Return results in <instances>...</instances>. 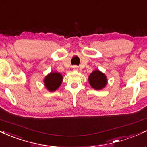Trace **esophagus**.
Instances as JSON below:
<instances>
[{"label": "esophagus", "instance_id": "obj_1", "mask_svg": "<svg viewBox=\"0 0 147 147\" xmlns=\"http://www.w3.org/2000/svg\"><path fill=\"white\" fill-rule=\"evenodd\" d=\"M78 69V68L77 66H74L73 67V70L75 71H77Z\"/></svg>", "mask_w": 147, "mask_h": 147}]
</instances>
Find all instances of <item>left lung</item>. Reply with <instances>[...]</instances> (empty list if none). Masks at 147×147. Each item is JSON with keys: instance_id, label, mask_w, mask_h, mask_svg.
<instances>
[{"instance_id": "obj_1", "label": "left lung", "mask_w": 147, "mask_h": 147, "mask_svg": "<svg viewBox=\"0 0 147 147\" xmlns=\"http://www.w3.org/2000/svg\"><path fill=\"white\" fill-rule=\"evenodd\" d=\"M89 82L91 87L96 90H101L107 84V78L104 73L96 69L89 76Z\"/></svg>"}]
</instances>
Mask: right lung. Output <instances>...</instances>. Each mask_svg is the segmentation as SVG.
Returning <instances> with one entry per match:
<instances>
[{"instance_id":"1","label":"right lung","mask_w":147,"mask_h":147,"mask_svg":"<svg viewBox=\"0 0 147 147\" xmlns=\"http://www.w3.org/2000/svg\"><path fill=\"white\" fill-rule=\"evenodd\" d=\"M63 77L62 74L58 72L52 71L45 77L44 85L49 91H55L60 87V84L63 82Z\"/></svg>"}]
</instances>
